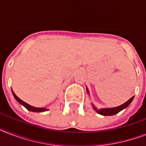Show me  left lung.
Segmentation results:
<instances>
[{
  "instance_id": "left-lung-1",
  "label": "left lung",
  "mask_w": 146,
  "mask_h": 146,
  "mask_svg": "<svg viewBox=\"0 0 146 146\" xmlns=\"http://www.w3.org/2000/svg\"><path fill=\"white\" fill-rule=\"evenodd\" d=\"M87 92L89 93V90L86 88ZM134 96L129 98L127 102H125L124 104H121L120 106L115 107V108H101V109H98L96 107L94 106V104H92V107H93V109L95 111L97 112L98 113H99L101 115H104V116H112L114 115V114H117V113H119L120 111H121L122 110L125 109L126 108L129 106L130 103L132 102V101L133 100Z\"/></svg>"
}]
</instances>
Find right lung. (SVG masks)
I'll return each instance as SVG.
<instances>
[{
	"label": "right lung",
	"mask_w": 146,
	"mask_h": 146,
	"mask_svg": "<svg viewBox=\"0 0 146 146\" xmlns=\"http://www.w3.org/2000/svg\"><path fill=\"white\" fill-rule=\"evenodd\" d=\"M12 93L17 102H19L20 104H22V105H23V106L25 107V108H26L27 110H29V111H33V112H43V111H48V109L45 108H35V107L31 106V105L28 104L27 103H26V102H24L23 101H22L20 98H19L17 97V96H16V94L13 92V90H12Z\"/></svg>",
	"instance_id": "right-lung-1"
}]
</instances>
